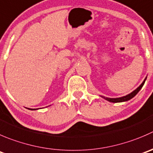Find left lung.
I'll use <instances>...</instances> for the list:
<instances>
[{
	"mask_svg": "<svg viewBox=\"0 0 153 153\" xmlns=\"http://www.w3.org/2000/svg\"><path fill=\"white\" fill-rule=\"evenodd\" d=\"M145 81H146V78H145V80H144V81H143V82L141 84H140V87H137V88L135 90H134V91H133L132 93H130V94L127 95V96H123V97L117 98V99H110V98H105V97H104V98H105V99H106V100L109 101V102H115V103H116V102H126V101L129 100V99H132V98L134 97V96H135V95L137 94V93H138L139 91H140V89H141L142 87H143V84H144Z\"/></svg>",
	"mask_w": 153,
	"mask_h": 153,
	"instance_id": "left-lung-1",
	"label": "left lung"
}]
</instances>
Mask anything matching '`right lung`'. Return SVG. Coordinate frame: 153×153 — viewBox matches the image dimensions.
Returning <instances> with one entry per match:
<instances>
[{
	"instance_id": "add662e5",
	"label": "right lung",
	"mask_w": 153,
	"mask_h": 153,
	"mask_svg": "<svg viewBox=\"0 0 153 153\" xmlns=\"http://www.w3.org/2000/svg\"><path fill=\"white\" fill-rule=\"evenodd\" d=\"M30 110H35V109H30Z\"/></svg>"
}]
</instances>
